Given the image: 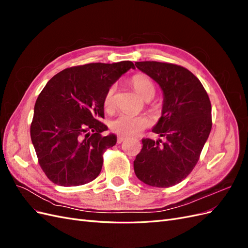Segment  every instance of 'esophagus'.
<instances>
[{"mask_svg":"<svg viewBox=\"0 0 248 248\" xmlns=\"http://www.w3.org/2000/svg\"><path fill=\"white\" fill-rule=\"evenodd\" d=\"M125 140H126V138H124V137H118L117 142H118V144H121V142H123Z\"/></svg>","mask_w":248,"mask_h":248,"instance_id":"obj_1","label":"esophagus"}]
</instances>
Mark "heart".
<instances>
[{
  "label": "heart",
  "mask_w": 248,
  "mask_h": 248,
  "mask_svg": "<svg viewBox=\"0 0 248 248\" xmlns=\"http://www.w3.org/2000/svg\"><path fill=\"white\" fill-rule=\"evenodd\" d=\"M130 85L136 92L147 101L151 100L156 92L154 82L145 74H136L130 79ZM117 87L112 85L104 96L103 106L107 110H112L115 108V93ZM151 125V121L145 116H136L131 114H121L111 122L112 131L122 137H136L140 134Z\"/></svg>",
  "instance_id": "obj_1"
}]
</instances>
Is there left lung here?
Returning a JSON list of instances; mask_svg holds the SVG:
<instances>
[{
    "label": "left lung",
    "instance_id": "8db88e82",
    "mask_svg": "<svg viewBox=\"0 0 248 248\" xmlns=\"http://www.w3.org/2000/svg\"><path fill=\"white\" fill-rule=\"evenodd\" d=\"M163 92L162 112L152 131L166 140L142 139L133 161L137 177L150 186L170 187L188 176L212 128L211 102L199 78L170 63L137 62Z\"/></svg>",
    "mask_w": 248,
    "mask_h": 248
}]
</instances>
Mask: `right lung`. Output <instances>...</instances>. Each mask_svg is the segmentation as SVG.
I'll use <instances>...</instances> for the list:
<instances>
[{
	"label": "right lung",
	"mask_w": 248,
	"mask_h": 248,
	"mask_svg": "<svg viewBox=\"0 0 248 248\" xmlns=\"http://www.w3.org/2000/svg\"><path fill=\"white\" fill-rule=\"evenodd\" d=\"M134 69L130 61L90 63L66 68L43 88L34 108L31 139L38 162L52 183L79 186L93 181L102 169L103 153L115 146L103 100L119 78Z\"/></svg>",
	"instance_id": "right-lung-1"
}]
</instances>
